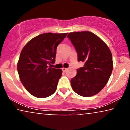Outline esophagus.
Masks as SVG:
<instances>
[{
  "mask_svg": "<svg viewBox=\"0 0 130 130\" xmlns=\"http://www.w3.org/2000/svg\"><path fill=\"white\" fill-rule=\"evenodd\" d=\"M62 70H63V72H66L67 70V69L64 68V67H63V68H62Z\"/></svg>",
  "mask_w": 130,
  "mask_h": 130,
  "instance_id": "obj_1",
  "label": "esophagus"
}]
</instances>
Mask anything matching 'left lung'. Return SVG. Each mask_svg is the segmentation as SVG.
I'll return each mask as SVG.
<instances>
[{
  "mask_svg": "<svg viewBox=\"0 0 130 130\" xmlns=\"http://www.w3.org/2000/svg\"><path fill=\"white\" fill-rule=\"evenodd\" d=\"M77 53L78 61L84 62L71 79L73 90L78 95L90 97L98 93L109 80L112 72V56L108 46L89 31L68 34Z\"/></svg>",
  "mask_w": 130,
  "mask_h": 130,
  "instance_id": "8db88e82",
  "label": "left lung"
}]
</instances>
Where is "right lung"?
Here are the masks:
<instances>
[{"label":"right lung","mask_w":130,"mask_h":130,"mask_svg":"<svg viewBox=\"0 0 130 130\" xmlns=\"http://www.w3.org/2000/svg\"><path fill=\"white\" fill-rule=\"evenodd\" d=\"M67 34H42L31 39L21 51L17 63L19 79L34 96L44 98L56 92L63 72L51 66L55 62L57 47Z\"/></svg>","instance_id":"obj_1"}]
</instances>
